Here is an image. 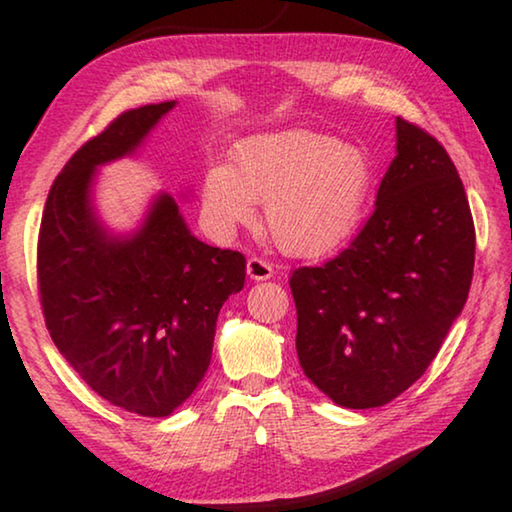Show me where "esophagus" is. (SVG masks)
Segmentation results:
<instances>
[{
  "mask_svg": "<svg viewBox=\"0 0 512 512\" xmlns=\"http://www.w3.org/2000/svg\"><path fill=\"white\" fill-rule=\"evenodd\" d=\"M246 273H248V277L250 280H271L273 277V266L266 262V259H262V257H250L248 259V264H246Z\"/></svg>",
  "mask_w": 512,
  "mask_h": 512,
  "instance_id": "obj_1",
  "label": "esophagus"
}]
</instances>
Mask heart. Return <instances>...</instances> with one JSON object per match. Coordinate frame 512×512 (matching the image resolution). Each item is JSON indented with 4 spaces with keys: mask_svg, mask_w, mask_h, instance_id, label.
I'll use <instances>...</instances> for the list:
<instances>
[{
    "mask_svg": "<svg viewBox=\"0 0 512 512\" xmlns=\"http://www.w3.org/2000/svg\"><path fill=\"white\" fill-rule=\"evenodd\" d=\"M372 189V162L354 144L289 128L239 142L230 164H212L203 205L216 230L235 232L266 205V225L284 253L325 255L357 228Z\"/></svg>",
    "mask_w": 512,
    "mask_h": 512,
    "instance_id": "obj_1",
    "label": "heart"
}]
</instances>
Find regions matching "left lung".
I'll return each instance as SVG.
<instances>
[{
  "label": "left lung",
  "mask_w": 512,
  "mask_h": 512,
  "mask_svg": "<svg viewBox=\"0 0 512 512\" xmlns=\"http://www.w3.org/2000/svg\"><path fill=\"white\" fill-rule=\"evenodd\" d=\"M377 205L343 253L291 273L300 368L345 409L384 406L415 384L463 311L474 221L452 158L402 117Z\"/></svg>",
  "instance_id": "obj_1"
}]
</instances>
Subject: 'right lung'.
I'll list each match as a JSON object with an SVG mask.
<instances>
[{
  "instance_id": "1",
  "label": "right lung",
  "mask_w": 512,
  "mask_h": 512,
  "mask_svg": "<svg viewBox=\"0 0 512 512\" xmlns=\"http://www.w3.org/2000/svg\"><path fill=\"white\" fill-rule=\"evenodd\" d=\"M176 101L121 112L85 142L49 189L38 289L60 354L103 400L164 418L201 384L223 302L244 289L246 257L203 244L169 194L140 230L112 237L92 207L97 167L133 155Z\"/></svg>"
}]
</instances>
